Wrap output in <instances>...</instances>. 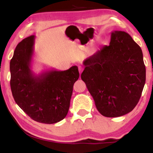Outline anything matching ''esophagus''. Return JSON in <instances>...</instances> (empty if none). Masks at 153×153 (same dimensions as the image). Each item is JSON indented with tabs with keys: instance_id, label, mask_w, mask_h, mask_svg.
I'll use <instances>...</instances> for the list:
<instances>
[{
	"instance_id": "34e87169",
	"label": "esophagus",
	"mask_w": 153,
	"mask_h": 153,
	"mask_svg": "<svg viewBox=\"0 0 153 153\" xmlns=\"http://www.w3.org/2000/svg\"><path fill=\"white\" fill-rule=\"evenodd\" d=\"M78 71H79V73H80V74H81L82 71H83V68H82V66H78Z\"/></svg>"
}]
</instances>
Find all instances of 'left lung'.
I'll return each mask as SVG.
<instances>
[{
  "mask_svg": "<svg viewBox=\"0 0 153 153\" xmlns=\"http://www.w3.org/2000/svg\"><path fill=\"white\" fill-rule=\"evenodd\" d=\"M81 79L96 108L106 117L134 109L141 97L146 69L141 48L125 31L111 32L109 45L83 61Z\"/></svg>",
  "mask_w": 153,
  "mask_h": 153,
  "instance_id": "left-lung-1",
  "label": "left lung"
}]
</instances>
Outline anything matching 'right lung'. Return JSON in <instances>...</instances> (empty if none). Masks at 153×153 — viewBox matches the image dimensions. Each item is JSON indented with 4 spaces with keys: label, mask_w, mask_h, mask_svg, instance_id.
Wrapping results in <instances>:
<instances>
[{
    "label": "right lung",
    "mask_w": 153,
    "mask_h": 153,
    "mask_svg": "<svg viewBox=\"0 0 153 153\" xmlns=\"http://www.w3.org/2000/svg\"><path fill=\"white\" fill-rule=\"evenodd\" d=\"M35 36L23 39L10 62V88L16 103L36 122L54 124L68 114L78 68L50 70L35 75L31 71Z\"/></svg>",
    "instance_id": "obj_1"
}]
</instances>
